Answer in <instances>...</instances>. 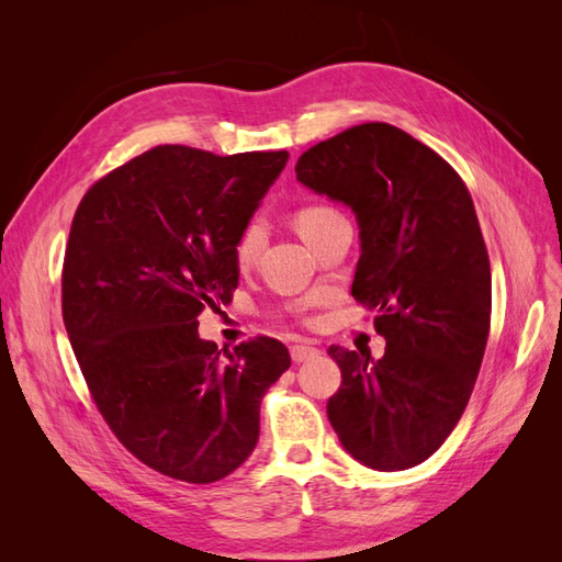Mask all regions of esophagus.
I'll return each instance as SVG.
<instances>
[{
    "instance_id": "obj_1",
    "label": "esophagus",
    "mask_w": 562,
    "mask_h": 562,
    "mask_svg": "<svg viewBox=\"0 0 562 562\" xmlns=\"http://www.w3.org/2000/svg\"><path fill=\"white\" fill-rule=\"evenodd\" d=\"M318 353L321 351L314 345H310V342H300V345L291 347V356H293L295 363H304V361H310V359H316Z\"/></svg>"
}]
</instances>
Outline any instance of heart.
Masks as SVG:
<instances>
[{
  "mask_svg": "<svg viewBox=\"0 0 562 562\" xmlns=\"http://www.w3.org/2000/svg\"><path fill=\"white\" fill-rule=\"evenodd\" d=\"M342 217L337 209L328 206V203H321V201H310V203H302V206L295 209V225L300 229V234L307 239L310 244L316 239V236L326 229L328 225H333L335 220ZM267 241V227L262 220L258 217H250L248 223L239 229L232 246V255H234V262L239 269H248L255 262H258L260 252L265 248Z\"/></svg>",
  "mask_w": 562,
  "mask_h": 562,
  "instance_id": "heart-1",
  "label": "heart"
}]
</instances>
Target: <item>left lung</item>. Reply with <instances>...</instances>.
I'll use <instances>...</instances> for the list:
<instances>
[{
  "label": "left lung",
  "instance_id": "left-lung-1",
  "mask_svg": "<svg viewBox=\"0 0 562 562\" xmlns=\"http://www.w3.org/2000/svg\"><path fill=\"white\" fill-rule=\"evenodd\" d=\"M295 173L356 213L351 295L386 339L380 361L328 349L342 370L328 419L361 464L417 467L457 427L487 345L492 277L471 194L431 147L382 122L310 147Z\"/></svg>",
  "mask_w": 562,
  "mask_h": 562
}]
</instances>
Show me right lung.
I'll use <instances>...</instances> for the list:
<instances>
[{
	"label": "right lung",
	"mask_w": 562,
	"mask_h": 562,
	"mask_svg": "<svg viewBox=\"0 0 562 562\" xmlns=\"http://www.w3.org/2000/svg\"><path fill=\"white\" fill-rule=\"evenodd\" d=\"M288 151L159 145L89 187L63 262V321L95 407L133 457L206 485L260 436L265 391L291 366L274 337L220 351L199 314L232 302V246Z\"/></svg>",
	"instance_id": "right-lung-1"
}]
</instances>
